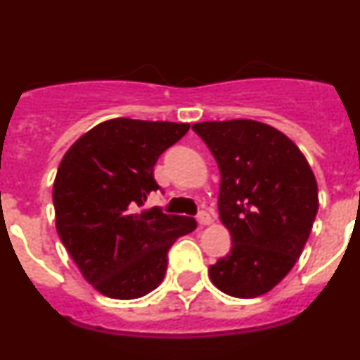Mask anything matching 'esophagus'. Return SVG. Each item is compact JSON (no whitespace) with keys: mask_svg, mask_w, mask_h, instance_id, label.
I'll return each mask as SVG.
<instances>
[{"mask_svg":"<svg viewBox=\"0 0 360 360\" xmlns=\"http://www.w3.org/2000/svg\"><path fill=\"white\" fill-rule=\"evenodd\" d=\"M198 222L199 226H210V224H212V215H210L208 212H199Z\"/></svg>","mask_w":360,"mask_h":360,"instance_id":"34e87169","label":"esophagus"}]
</instances>
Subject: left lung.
Listing matches in <instances>:
<instances>
[{"label": "left lung", "instance_id": "1", "mask_svg": "<svg viewBox=\"0 0 360 360\" xmlns=\"http://www.w3.org/2000/svg\"><path fill=\"white\" fill-rule=\"evenodd\" d=\"M220 169L219 212L233 238L229 255L210 266L213 285L250 300L278 285L311 233L319 187L308 161L282 131L252 119L198 122Z\"/></svg>", "mask_w": 360, "mask_h": 360}]
</instances>
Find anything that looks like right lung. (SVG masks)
<instances>
[{
  "label": "right lung",
  "mask_w": 360,
  "mask_h": 360,
  "mask_svg": "<svg viewBox=\"0 0 360 360\" xmlns=\"http://www.w3.org/2000/svg\"><path fill=\"white\" fill-rule=\"evenodd\" d=\"M191 124L119 117L82 134L52 188L56 229L82 276L103 296L136 300L162 282L168 250L198 227L192 217L143 208L154 166Z\"/></svg>",
  "instance_id": "add662e5"
}]
</instances>
